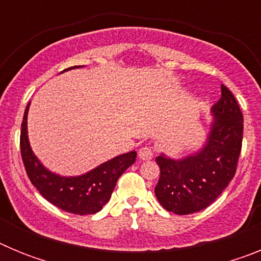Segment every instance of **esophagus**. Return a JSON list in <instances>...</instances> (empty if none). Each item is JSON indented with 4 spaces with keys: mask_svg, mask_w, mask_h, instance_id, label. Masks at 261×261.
I'll return each instance as SVG.
<instances>
[{
    "mask_svg": "<svg viewBox=\"0 0 261 261\" xmlns=\"http://www.w3.org/2000/svg\"><path fill=\"white\" fill-rule=\"evenodd\" d=\"M154 150L150 146H142L140 150H138V156L142 159V161H149V159L153 158Z\"/></svg>",
    "mask_w": 261,
    "mask_h": 261,
    "instance_id": "1",
    "label": "esophagus"
}]
</instances>
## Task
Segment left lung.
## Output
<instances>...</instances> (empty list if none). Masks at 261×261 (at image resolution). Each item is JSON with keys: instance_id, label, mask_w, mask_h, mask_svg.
<instances>
[{"instance_id": "1", "label": "left lung", "mask_w": 261, "mask_h": 261, "mask_svg": "<svg viewBox=\"0 0 261 261\" xmlns=\"http://www.w3.org/2000/svg\"><path fill=\"white\" fill-rule=\"evenodd\" d=\"M212 112L211 135L199 153L179 161L163 154L155 158L161 175L154 192L166 211L184 216L208 208L237 172L243 115L235 96L223 85Z\"/></svg>"}]
</instances>
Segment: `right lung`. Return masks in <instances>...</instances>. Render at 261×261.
I'll list each match as a JSON object with an SVG mask.
<instances>
[{
	"label": "right lung",
	"mask_w": 261,
	"mask_h": 261,
	"mask_svg": "<svg viewBox=\"0 0 261 261\" xmlns=\"http://www.w3.org/2000/svg\"><path fill=\"white\" fill-rule=\"evenodd\" d=\"M73 68L78 66L69 69ZM29 107L30 103L24 111L20 128V155L30 181L45 200L68 213L85 216L100 211L110 200L120 175L135 163L137 153L130 151L117 155L81 176L62 177L52 174L43 167L30 147L27 137Z\"/></svg>",
	"instance_id": "right-lung-1"
}]
</instances>
